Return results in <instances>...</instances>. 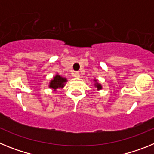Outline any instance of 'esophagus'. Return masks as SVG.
<instances>
[{
  "label": "esophagus",
  "instance_id": "34e87169",
  "mask_svg": "<svg viewBox=\"0 0 154 154\" xmlns=\"http://www.w3.org/2000/svg\"><path fill=\"white\" fill-rule=\"evenodd\" d=\"M73 77H75V78H79V72H73L72 73Z\"/></svg>",
  "mask_w": 154,
  "mask_h": 154
}]
</instances>
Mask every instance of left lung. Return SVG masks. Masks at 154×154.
Returning <instances> with one entry per match:
<instances>
[{"instance_id": "left-lung-1", "label": "left lung", "mask_w": 154, "mask_h": 154, "mask_svg": "<svg viewBox=\"0 0 154 154\" xmlns=\"http://www.w3.org/2000/svg\"><path fill=\"white\" fill-rule=\"evenodd\" d=\"M94 82H95V84H94V85H95V87H96V89H97V90H100V89H102V85L100 83H99L98 82V81L96 79H94Z\"/></svg>"}]
</instances>
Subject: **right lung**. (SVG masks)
Segmentation results:
<instances>
[{
    "mask_svg": "<svg viewBox=\"0 0 154 154\" xmlns=\"http://www.w3.org/2000/svg\"><path fill=\"white\" fill-rule=\"evenodd\" d=\"M66 82H67V79L59 75L58 74H56L53 77L52 79L50 81L48 86H49L50 89H53L54 92H56L58 89H62L65 86Z\"/></svg>",
    "mask_w": 154,
    "mask_h": 154,
    "instance_id": "1",
    "label": "right lung"
}]
</instances>
